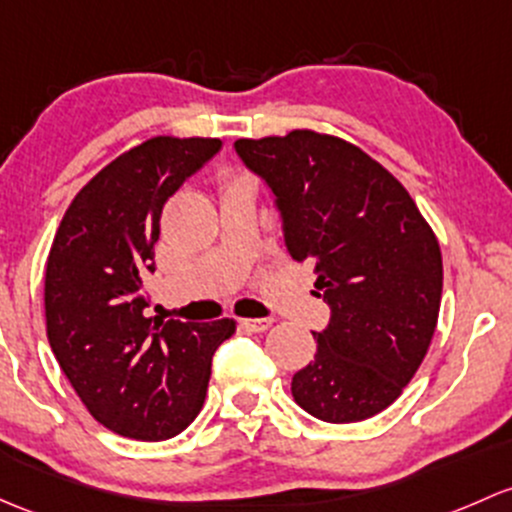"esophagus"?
Segmentation results:
<instances>
[{
	"mask_svg": "<svg viewBox=\"0 0 512 512\" xmlns=\"http://www.w3.org/2000/svg\"><path fill=\"white\" fill-rule=\"evenodd\" d=\"M242 326L247 328V331H255V333H262L267 331V328L272 326V319H242L240 321Z\"/></svg>",
	"mask_w": 512,
	"mask_h": 512,
	"instance_id": "1",
	"label": "esophagus"
}]
</instances>
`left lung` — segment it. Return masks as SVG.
<instances>
[{"label":"left lung","mask_w":512,"mask_h":512,"mask_svg":"<svg viewBox=\"0 0 512 512\" xmlns=\"http://www.w3.org/2000/svg\"><path fill=\"white\" fill-rule=\"evenodd\" d=\"M277 198L294 260L311 262L331 321L292 378L301 410L333 424L383 412L422 365L441 304L439 240L407 188L355 144L314 129L238 139Z\"/></svg>","instance_id":"left-lung-1"}]
</instances>
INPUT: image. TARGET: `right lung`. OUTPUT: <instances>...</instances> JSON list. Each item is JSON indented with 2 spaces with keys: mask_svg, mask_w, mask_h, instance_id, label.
Segmentation results:
<instances>
[{
  "mask_svg": "<svg viewBox=\"0 0 512 512\" xmlns=\"http://www.w3.org/2000/svg\"><path fill=\"white\" fill-rule=\"evenodd\" d=\"M220 149L213 137H152L71 201L46 262V336L88 412L120 437L171 439L201 412L215 348L235 333L144 316L164 203Z\"/></svg>",
  "mask_w": 512,
  "mask_h": 512,
  "instance_id": "1",
  "label": "right lung"
}]
</instances>
